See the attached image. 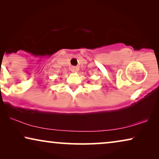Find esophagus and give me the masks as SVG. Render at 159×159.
Masks as SVG:
<instances>
[{"mask_svg":"<svg viewBox=\"0 0 159 159\" xmlns=\"http://www.w3.org/2000/svg\"><path fill=\"white\" fill-rule=\"evenodd\" d=\"M78 70H79V69H78V67H76V66L71 67V71H72V72H77Z\"/></svg>","mask_w":159,"mask_h":159,"instance_id":"esophagus-1","label":"esophagus"}]
</instances>
